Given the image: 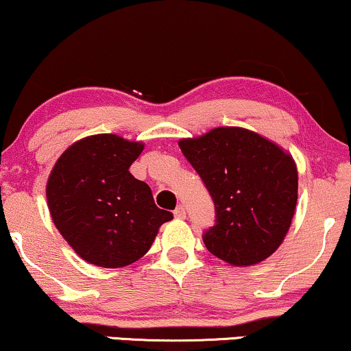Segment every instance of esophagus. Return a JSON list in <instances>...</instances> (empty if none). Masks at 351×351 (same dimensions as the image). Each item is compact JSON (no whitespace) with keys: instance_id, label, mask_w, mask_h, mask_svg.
I'll return each mask as SVG.
<instances>
[{"instance_id":"34e87169","label":"esophagus","mask_w":351,"mask_h":351,"mask_svg":"<svg viewBox=\"0 0 351 351\" xmlns=\"http://www.w3.org/2000/svg\"><path fill=\"white\" fill-rule=\"evenodd\" d=\"M173 214H175L176 219H184V217H186V208H184V206H178V207H176Z\"/></svg>"}]
</instances>
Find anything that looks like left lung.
Returning <instances> with one entry per match:
<instances>
[{"label": "left lung", "mask_w": 351, "mask_h": 351, "mask_svg": "<svg viewBox=\"0 0 351 351\" xmlns=\"http://www.w3.org/2000/svg\"><path fill=\"white\" fill-rule=\"evenodd\" d=\"M180 149L210 194L214 227L202 234L212 254L232 265H254L282 245L298 199L291 155L243 128H215Z\"/></svg>", "instance_id": "1"}]
</instances>
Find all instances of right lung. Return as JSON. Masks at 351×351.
<instances>
[{
  "label": "right lung",
  "instance_id": "add662e5",
  "mask_svg": "<svg viewBox=\"0 0 351 351\" xmlns=\"http://www.w3.org/2000/svg\"><path fill=\"white\" fill-rule=\"evenodd\" d=\"M144 145L117 134L77 141L58 158L47 201L58 232L87 263L105 269L136 263L173 214L130 173Z\"/></svg>",
  "mask_w": 351,
  "mask_h": 351
}]
</instances>
